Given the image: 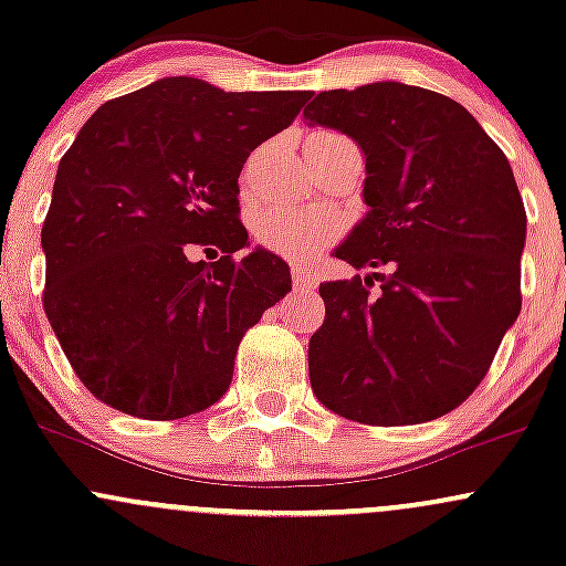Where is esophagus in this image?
Masks as SVG:
<instances>
[{
	"label": "esophagus",
	"mask_w": 566,
	"mask_h": 566,
	"mask_svg": "<svg viewBox=\"0 0 566 566\" xmlns=\"http://www.w3.org/2000/svg\"><path fill=\"white\" fill-rule=\"evenodd\" d=\"M292 287H295V292H314L316 276L308 269H303V265H295L292 269Z\"/></svg>",
	"instance_id": "esophagus-1"
}]
</instances>
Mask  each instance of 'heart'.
<instances>
[{"mask_svg":"<svg viewBox=\"0 0 566 566\" xmlns=\"http://www.w3.org/2000/svg\"><path fill=\"white\" fill-rule=\"evenodd\" d=\"M337 220L333 210L316 205L284 207V210L263 212L258 218V239L269 250L290 258H308L322 250L335 237Z\"/></svg>","mask_w":566,"mask_h":566,"instance_id":"1","label":"heart"}]
</instances>
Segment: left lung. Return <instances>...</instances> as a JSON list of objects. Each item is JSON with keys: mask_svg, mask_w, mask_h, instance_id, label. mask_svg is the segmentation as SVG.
Instances as JSON below:
<instances>
[{"mask_svg": "<svg viewBox=\"0 0 566 566\" xmlns=\"http://www.w3.org/2000/svg\"><path fill=\"white\" fill-rule=\"evenodd\" d=\"M311 127L365 154L367 212L335 258L368 279L319 284L316 399L367 426L428 423L473 394L522 311L527 212L497 143L452 97L401 82L314 95Z\"/></svg>", "mask_w": 566, "mask_h": 566, "instance_id": "left-lung-1", "label": "left lung"}]
</instances>
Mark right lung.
Listing matches in <instances>:
<instances>
[{
    "label": "right lung",
    "instance_id": "1",
    "mask_svg": "<svg viewBox=\"0 0 566 566\" xmlns=\"http://www.w3.org/2000/svg\"><path fill=\"white\" fill-rule=\"evenodd\" d=\"M305 101V90L226 93L165 76L84 122L42 226L44 314L103 405L175 420L229 391L244 333L292 290L274 252L233 258L250 247L239 172ZM191 245L224 255L193 264Z\"/></svg>",
    "mask_w": 566,
    "mask_h": 566
}]
</instances>
